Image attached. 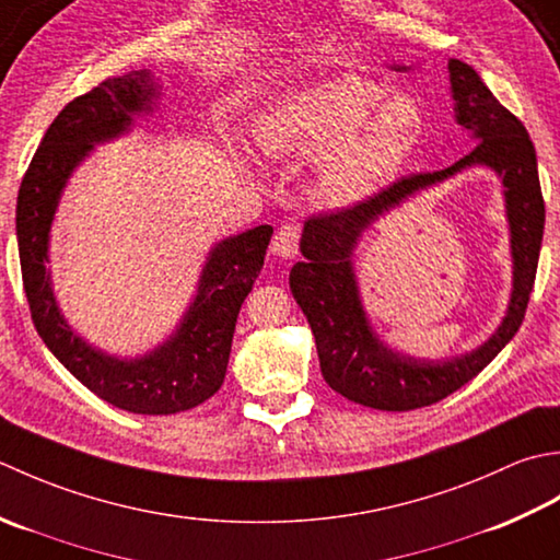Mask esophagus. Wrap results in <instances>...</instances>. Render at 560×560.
Listing matches in <instances>:
<instances>
[{
	"label": "esophagus",
	"mask_w": 560,
	"mask_h": 560,
	"mask_svg": "<svg viewBox=\"0 0 560 560\" xmlns=\"http://www.w3.org/2000/svg\"><path fill=\"white\" fill-rule=\"evenodd\" d=\"M270 250L280 258H294L296 250H300V230L294 224H284L272 236Z\"/></svg>",
	"instance_id": "1"
}]
</instances>
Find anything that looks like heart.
<instances>
[{
    "label": "heart",
    "mask_w": 560,
    "mask_h": 560,
    "mask_svg": "<svg viewBox=\"0 0 560 560\" xmlns=\"http://www.w3.org/2000/svg\"><path fill=\"white\" fill-rule=\"evenodd\" d=\"M254 132L270 154H318L316 190L330 202H355L408 162L423 135V110L404 91L338 74L272 98Z\"/></svg>",
    "instance_id": "obj_1"
}]
</instances>
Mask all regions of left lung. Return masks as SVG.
Returning <instances> with one entry per match:
<instances>
[{"label":"left lung","instance_id":"1","mask_svg":"<svg viewBox=\"0 0 560 560\" xmlns=\"http://www.w3.org/2000/svg\"><path fill=\"white\" fill-rule=\"evenodd\" d=\"M447 70L454 120L474 137V150L447 168L406 176L352 208L306 220L300 242L304 260L290 270V290L312 326L326 384L368 408H423L471 382L517 334L534 288L546 217L534 144L474 67L452 57ZM474 165L490 167L504 184L513 256L509 312L497 334L471 353L447 361L410 359L386 347L373 330L351 258L361 234L380 215Z\"/></svg>","mask_w":560,"mask_h":560}]
</instances>
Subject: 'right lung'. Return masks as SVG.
Instances as JSON below:
<instances>
[{
	"label": "right lung",
	"mask_w": 560,
	"mask_h": 560,
	"mask_svg": "<svg viewBox=\"0 0 560 560\" xmlns=\"http://www.w3.org/2000/svg\"><path fill=\"white\" fill-rule=\"evenodd\" d=\"M159 96L162 84L154 72L132 70L70 101L33 154L16 200L21 276L43 343L89 392L142 416L180 413L208 401L220 389L238 310L264 268L272 236V226L260 224L217 242L180 324L162 346L140 358L108 355L67 324L48 270L57 205L67 180L96 144L128 135L137 118L154 113Z\"/></svg>",
	"instance_id": "add662e5"
}]
</instances>
